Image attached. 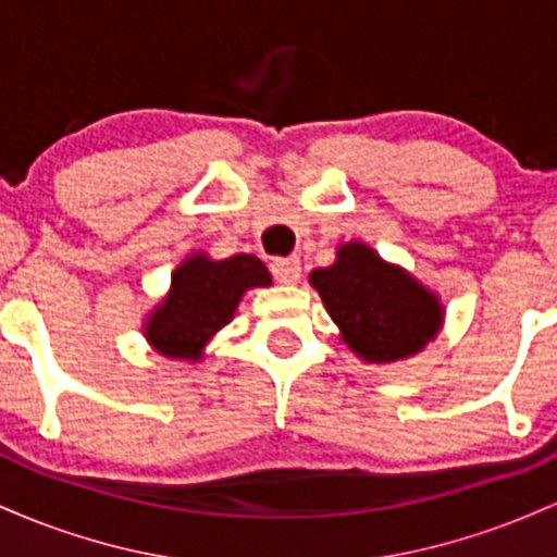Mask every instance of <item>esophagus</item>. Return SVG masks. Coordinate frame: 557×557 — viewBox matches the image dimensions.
<instances>
[{"mask_svg":"<svg viewBox=\"0 0 557 557\" xmlns=\"http://www.w3.org/2000/svg\"><path fill=\"white\" fill-rule=\"evenodd\" d=\"M270 270L280 283L293 285L300 277V259L298 257H285V259H272Z\"/></svg>","mask_w":557,"mask_h":557,"instance_id":"esophagus-1","label":"esophagus"}]
</instances>
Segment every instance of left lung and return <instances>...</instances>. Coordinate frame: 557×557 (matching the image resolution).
<instances>
[{"label":"left lung","mask_w":557,"mask_h":557,"mask_svg":"<svg viewBox=\"0 0 557 557\" xmlns=\"http://www.w3.org/2000/svg\"><path fill=\"white\" fill-rule=\"evenodd\" d=\"M343 341L361 359L387 363L419 354L443 324V306L411 274L363 243H348L327 270L311 272Z\"/></svg>","instance_id":"1"}]
</instances>
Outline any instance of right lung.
I'll use <instances>...</instances> for the list:
<instances>
[{"label":"right lung","instance_id":"obj_1","mask_svg":"<svg viewBox=\"0 0 557 557\" xmlns=\"http://www.w3.org/2000/svg\"><path fill=\"white\" fill-rule=\"evenodd\" d=\"M261 285H272V277L257 257H190L172 274L170 296L149 319L146 337L170 359H198L209 337L233 319L243 293Z\"/></svg>","mask_w":557,"mask_h":557}]
</instances>
